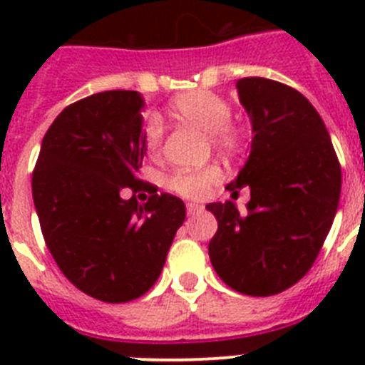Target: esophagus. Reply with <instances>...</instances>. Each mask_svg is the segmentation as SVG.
<instances>
[{
  "mask_svg": "<svg viewBox=\"0 0 365 365\" xmlns=\"http://www.w3.org/2000/svg\"><path fill=\"white\" fill-rule=\"evenodd\" d=\"M202 210H205V208H202V206H200V205H195V202H189V205H187V216L189 217L199 216V214Z\"/></svg>",
  "mask_w": 365,
  "mask_h": 365,
  "instance_id": "obj_1",
  "label": "esophagus"
}]
</instances>
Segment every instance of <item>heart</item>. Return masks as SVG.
Wrapping results in <instances>:
<instances>
[{
  "label": "heart",
  "mask_w": 365,
  "mask_h": 365,
  "mask_svg": "<svg viewBox=\"0 0 365 365\" xmlns=\"http://www.w3.org/2000/svg\"><path fill=\"white\" fill-rule=\"evenodd\" d=\"M170 115L176 119H182L185 123H191L200 130L208 132L212 148L223 155H233L240 148V132L235 128L229 119H231V106L220 94L206 91V88H197L189 91L170 102ZM163 125L157 119H149L145 125V149L149 155H157L163 145ZM220 170L216 166H205L199 170H178L172 176H168L166 185L170 191L183 197V199H202L208 189L214 183L220 182Z\"/></svg>",
  "instance_id": "1"
}]
</instances>
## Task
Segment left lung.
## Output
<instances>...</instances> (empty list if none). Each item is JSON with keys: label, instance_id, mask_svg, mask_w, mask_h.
<instances>
[{"label": "left lung", "instance_id": "8db88e82", "mask_svg": "<svg viewBox=\"0 0 365 365\" xmlns=\"http://www.w3.org/2000/svg\"><path fill=\"white\" fill-rule=\"evenodd\" d=\"M252 121L250 157L229 183L250 189L246 212L233 200L206 205L217 220L208 254L217 277L240 294L292 288L317 259L334 223L341 166L322 117L295 88L265 77L237 81Z\"/></svg>", "mask_w": 365, "mask_h": 365}]
</instances>
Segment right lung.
Masks as SVG:
<instances>
[{"instance_id":"1","label":"right lung","mask_w":365,"mask_h":365,"mask_svg":"<svg viewBox=\"0 0 365 365\" xmlns=\"http://www.w3.org/2000/svg\"><path fill=\"white\" fill-rule=\"evenodd\" d=\"M143 98L106 91L62 110L41 142L31 195L43 239L76 288L106 303L143 295L159 278L185 205L138 172L145 155ZM148 187V203L122 197Z\"/></svg>"}]
</instances>
